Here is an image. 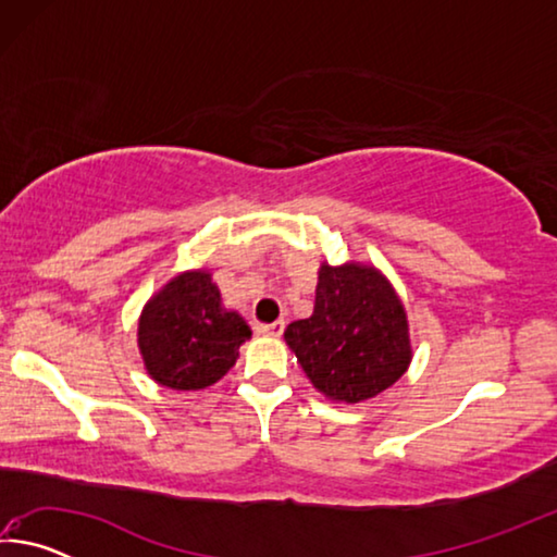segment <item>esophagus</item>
I'll return each mask as SVG.
<instances>
[{"instance_id":"1","label":"esophagus","mask_w":557,"mask_h":557,"mask_svg":"<svg viewBox=\"0 0 557 557\" xmlns=\"http://www.w3.org/2000/svg\"><path fill=\"white\" fill-rule=\"evenodd\" d=\"M260 332L265 334V336H282L285 334V322H275V324H268V326H260Z\"/></svg>"}]
</instances>
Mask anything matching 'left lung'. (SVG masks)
I'll use <instances>...</instances> for the list:
<instances>
[{"label": "left lung", "instance_id": "8db88e82", "mask_svg": "<svg viewBox=\"0 0 557 557\" xmlns=\"http://www.w3.org/2000/svg\"><path fill=\"white\" fill-rule=\"evenodd\" d=\"M319 393L336 403H363L408 371L412 348L400 297L381 270L361 262H322L314 312L285 332Z\"/></svg>", "mask_w": 557, "mask_h": 557}]
</instances>
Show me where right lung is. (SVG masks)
<instances>
[{"instance_id":"1","label":"right lung","mask_w":557,"mask_h":557,"mask_svg":"<svg viewBox=\"0 0 557 557\" xmlns=\"http://www.w3.org/2000/svg\"><path fill=\"white\" fill-rule=\"evenodd\" d=\"M252 336L238 312L221 305L209 270H188L147 301L137 346L147 373L174 391H201L221 381Z\"/></svg>"}]
</instances>
